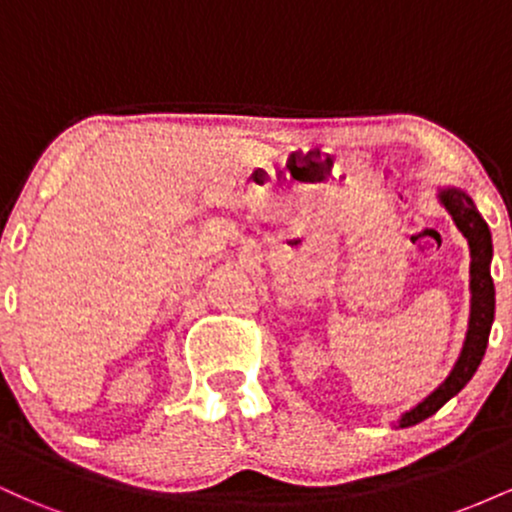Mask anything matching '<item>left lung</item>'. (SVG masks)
Instances as JSON below:
<instances>
[{"mask_svg": "<svg viewBox=\"0 0 512 512\" xmlns=\"http://www.w3.org/2000/svg\"><path fill=\"white\" fill-rule=\"evenodd\" d=\"M438 202L443 204L445 211L452 216V221H455V226L460 228L462 236L467 238L469 257H472V262H469V293H472V298H469L467 337H464L462 351L460 356H457L455 366H452L448 373V378H445L431 395L421 399L416 407H411L409 411H404V414L399 416V428L421 424L428 416L436 414L445 402H450V399L472 380L481 358L486 354V344H489V334L493 325V313H496V289H493L491 279L493 243L489 226L481 219L474 199L469 197L467 190H462V187H438Z\"/></svg>", "mask_w": 512, "mask_h": 512, "instance_id": "obj_1", "label": "left lung"}]
</instances>
